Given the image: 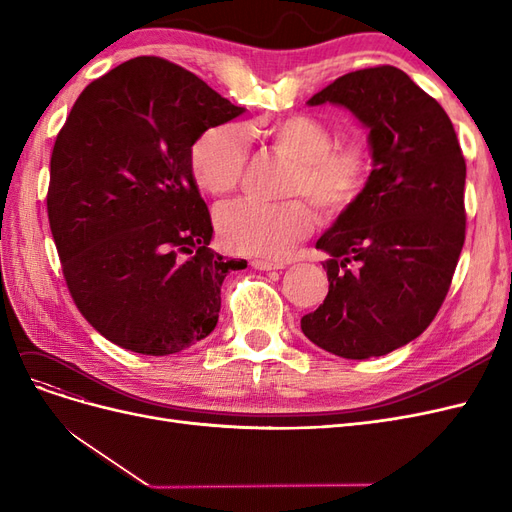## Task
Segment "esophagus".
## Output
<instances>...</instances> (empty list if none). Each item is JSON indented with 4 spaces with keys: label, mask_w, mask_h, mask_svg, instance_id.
I'll return each instance as SVG.
<instances>
[{
    "label": "esophagus",
    "mask_w": 512,
    "mask_h": 512,
    "mask_svg": "<svg viewBox=\"0 0 512 512\" xmlns=\"http://www.w3.org/2000/svg\"><path fill=\"white\" fill-rule=\"evenodd\" d=\"M252 267L258 271H273V269H284V262H273V260H265V258H254Z\"/></svg>",
    "instance_id": "esophagus-1"
}]
</instances>
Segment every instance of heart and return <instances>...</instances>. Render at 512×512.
Masks as SVG:
<instances>
[{"mask_svg": "<svg viewBox=\"0 0 512 512\" xmlns=\"http://www.w3.org/2000/svg\"><path fill=\"white\" fill-rule=\"evenodd\" d=\"M256 134L292 162L284 194L307 196L329 220L342 218L359 203L374 175L369 145L359 138L335 143L333 128L316 115L292 113L258 123ZM245 166V138L235 123L200 132L188 153L192 181L211 196L235 190ZM215 226L230 252L280 260L312 235L316 211L305 198H290L284 203L239 198L218 211Z\"/></svg>", "mask_w": 512, "mask_h": 512, "instance_id": "heart-1", "label": "heart"}]
</instances>
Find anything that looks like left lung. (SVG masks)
I'll return each mask as SVG.
<instances>
[{"mask_svg": "<svg viewBox=\"0 0 512 512\" xmlns=\"http://www.w3.org/2000/svg\"><path fill=\"white\" fill-rule=\"evenodd\" d=\"M324 102L369 128L374 175L316 243L331 256L329 294L301 329L331 354L369 359L416 339L446 299L466 241V160L444 108L395 66L348 72L307 100Z\"/></svg>", "mask_w": 512, "mask_h": 512, "instance_id": "left-lung-1", "label": "left lung"}]
</instances>
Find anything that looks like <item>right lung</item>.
<instances>
[{
    "mask_svg": "<svg viewBox=\"0 0 512 512\" xmlns=\"http://www.w3.org/2000/svg\"><path fill=\"white\" fill-rule=\"evenodd\" d=\"M196 74L134 57L89 83L59 130L46 211L61 271L85 320L121 348L166 356L205 339L228 271L188 153L239 117Z\"/></svg>",
    "mask_w": 512,
    "mask_h": 512,
    "instance_id": "1",
    "label": "right lung"
}]
</instances>
